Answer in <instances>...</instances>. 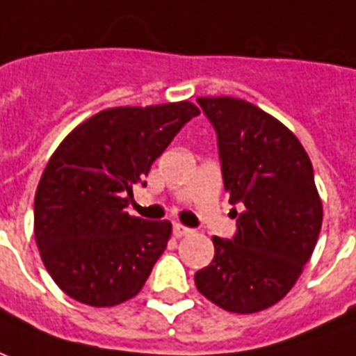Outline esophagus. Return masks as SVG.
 <instances>
[{
  "label": "esophagus",
  "mask_w": 356,
  "mask_h": 356,
  "mask_svg": "<svg viewBox=\"0 0 356 356\" xmlns=\"http://www.w3.org/2000/svg\"><path fill=\"white\" fill-rule=\"evenodd\" d=\"M175 237L181 238V237H188V235H191L193 233V229L191 227H186V225H181V224H175Z\"/></svg>",
  "instance_id": "34e87169"
}]
</instances>
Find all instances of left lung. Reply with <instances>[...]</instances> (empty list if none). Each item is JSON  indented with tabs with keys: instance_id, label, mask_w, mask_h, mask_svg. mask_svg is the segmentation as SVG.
<instances>
[{
	"instance_id": "obj_1",
	"label": "left lung",
	"mask_w": 356,
	"mask_h": 356,
	"mask_svg": "<svg viewBox=\"0 0 356 356\" xmlns=\"http://www.w3.org/2000/svg\"><path fill=\"white\" fill-rule=\"evenodd\" d=\"M197 102L218 132L229 203L243 204L233 241L212 237L214 260L195 273L197 290L225 311L258 313L292 290L315 250L323 201L313 165L294 132L258 106L232 96Z\"/></svg>"
}]
</instances>
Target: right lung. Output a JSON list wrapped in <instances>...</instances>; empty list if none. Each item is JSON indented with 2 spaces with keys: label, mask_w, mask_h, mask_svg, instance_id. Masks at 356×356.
I'll use <instances>...</instances> for the list:
<instances>
[{
  "label": "right lung",
  "mask_w": 356,
  "mask_h": 356,
  "mask_svg": "<svg viewBox=\"0 0 356 356\" xmlns=\"http://www.w3.org/2000/svg\"><path fill=\"white\" fill-rule=\"evenodd\" d=\"M199 113L189 100L108 108L54 149L35 191L33 233L64 294L90 307H113L142 290L172 224L131 216L124 207L134 184Z\"/></svg>",
  "instance_id": "obj_1"
}]
</instances>
